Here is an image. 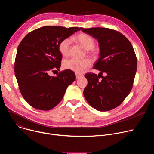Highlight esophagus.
I'll list each match as a JSON object with an SVG mask.
<instances>
[{
    "mask_svg": "<svg viewBox=\"0 0 154 154\" xmlns=\"http://www.w3.org/2000/svg\"><path fill=\"white\" fill-rule=\"evenodd\" d=\"M75 76H76V79H79V78H80V77H83V75L82 74H77V73H76V74H75Z\"/></svg>",
    "mask_w": 154,
    "mask_h": 154,
    "instance_id": "1",
    "label": "esophagus"
}]
</instances>
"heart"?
<instances>
[{"instance_id":"heart-1","label":"heart","mask_w":154,"mask_h":154,"mask_svg":"<svg viewBox=\"0 0 154 154\" xmlns=\"http://www.w3.org/2000/svg\"><path fill=\"white\" fill-rule=\"evenodd\" d=\"M75 40L79 43L86 50H91L95 46L94 39L89 35L86 33H80L75 38ZM71 39L69 38L63 39L58 45V51L63 57H66L69 54ZM91 64V61L88 58L79 60L76 58H70L65 60L63 63V67L65 69L72 71L77 74L83 73L87 68Z\"/></svg>"}]
</instances>
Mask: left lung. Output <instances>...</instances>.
Masks as SVG:
<instances>
[{"label":"left lung","instance_id":"8db88e82","mask_svg":"<svg viewBox=\"0 0 154 154\" xmlns=\"http://www.w3.org/2000/svg\"><path fill=\"white\" fill-rule=\"evenodd\" d=\"M80 29L97 39L100 49L94 68L100 72L98 75L85 74L88 85L83 91L84 97L97 110H111L124 101L132 88L137 69L133 46L125 36L116 30L101 27ZM103 73L105 76H102Z\"/></svg>","mask_w":154,"mask_h":154}]
</instances>
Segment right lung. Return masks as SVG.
Masks as SVG:
<instances>
[{
    "instance_id": "1",
    "label": "right lung",
    "mask_w": 154,
    "mask_h": 154,
    "mask_svg": "<svg viewBox=\"0 0 154 154\" xmlns=\"http://www.w3.org/2000/svg\"><path fill=\"white\" fill-rule=\"evenodd\" d=\"M78 30L79 27L45 26L30 32L20 42L14 73L22 95L32 107L45 111L52 109L75 80L74 72L68 69L55 77L48 73L61 67L59 43Z\"/></svg>"
}]
</instances>
